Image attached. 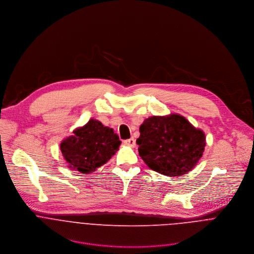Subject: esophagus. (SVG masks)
Masks as SVG:
<instances>
[{"instance_id":"obj_1","label":"esophagus","mask_w":254,"mask_h":254,"mask_svg":"<svg viewBox=\"0 0 254 254\" xmlns=\"http://www.w3.org/2000/svg\"><path fill=\"white\" fill-rule=\"evenodd\" d=\"M124 144L127 145V146H130V147H135L136 145V141L134 138H130V139H127L124 141Z\"/></svg>"}]
</instances>
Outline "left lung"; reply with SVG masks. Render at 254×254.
Returning a JSON list of instances; mask_svg holds the SVG:
<instances>
[{"label": "left lung", "instance_id": "1", "mask_svg": "<svg viewBox=\"0 0 254 254\" xmlns=\"http://www.w3.org/2000/svg\"><path fill=\"white\" fill-rule=\"evenodd\" d=\"M136 143L146 165L165 176L189 173L201 158L205 136L179 114L152 116L140 126Z\"/></svg>", "mask_w": 254, "mask_h": 254}]
</instances>
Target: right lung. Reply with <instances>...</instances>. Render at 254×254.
<instances>
[{
	"mask_svg": "<svg viewBox=\"0 0 254 254\" xmlns=\"http://www.w3.org/2000/svg\"><path fill=\"white\" fill-rule=\"evenodd\" d=\"M120 144L113 129L91 119L62 142L61 151L70 169L89 174L110 160Z\"/></svg>",
	"mask_w": 254,
	"mask_h": 254,
	"instance_id": "obj_1",
	"label": "right lung"
}]
</instances>
